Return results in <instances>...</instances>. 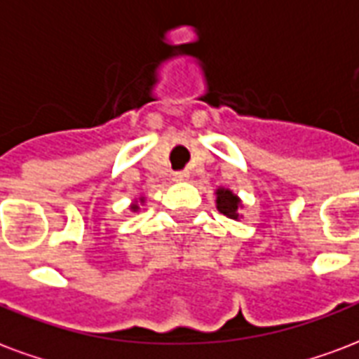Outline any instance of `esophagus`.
Returning <instances> with one entry per match:
<instances>
[{
    "mask_svg": "<svg viewBox=\"0 0 359 359\" xmlns=\"http://www.w3.org/2000/svg\"><path fill=\"white\" fill-rule=\"evenodd\" d=\"M172 177H175V180H188L190 172H188V171H177L175 175H172Z\"/></svg>",
    "mask_w": 359,
    "mask_h": 359,
    "instance_id": "34e87169",
    "label": "esophagus"
}]
</instances>
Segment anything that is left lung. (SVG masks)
<instances>
[{
    "label": "left lung",
    "instance_id": "left-lung-1",
    "mask_svg": "<svg viewBox=\"0 0 359 359\" xmlns=\"http://www.w3.org/2000/svg\"><path fill=\"white\" fill-rule=\"evenodd\" d=\"M240 207H241V200L232 192V190H228V188H219L217 190V209H219L220 213L226 215L230 219H240Z\"/></svg>",
    "mask_w": 359,
    "mask_h": 359
}]
</instances>
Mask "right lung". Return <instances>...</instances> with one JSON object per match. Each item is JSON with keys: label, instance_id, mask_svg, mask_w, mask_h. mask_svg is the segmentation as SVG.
<instances>
[{"label": "right lung", "instance_id": "1", "mask_svg": "<svg viewBox=\"0 0 359 359\" xmlns=\"http://www.w3.org/2000/svg\"><path fill=\"white\" fill-rule=\"evenodd\" d=\"M140 201H144V198H140ZM131 209H133V211H137V209H139V205H137V201H135V203H133Z\"/></svg>", "mask_w": 359, "mask_h": 359}]
</instances>
